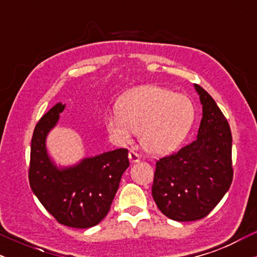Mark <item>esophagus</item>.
Returning a JSON list of instances; mask_svg holds the SVG:
<instances>
[{
    "instance_id": "34e87169",
    "label": "esophagus",
    "mask_w": 257,
    "mask_h": 257,
    "mask_svg": "<svg viewBox=\"0 0 257 257\" xmlns=\"http://www.w3.org/2000/svg\"><path fill=\"white\" fill-rule=\"evenodd\" d=\"M129 161H131V163L133 164L140 162V156H139V153H137L135 151L129 152Z\"/></svg>"
}]
</instances>
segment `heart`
<instances>
[{
    "label": "heart",
    "instance_id": "1",
    "mask_svg": "<svg viewBox=\"0 0 257 257\" xmlns=\"http://www.w3.org/2000/svg\"><path fill=\"white\" fill-rule=\"evenodd\" d=\"M194 118V107L187 95L161 87L132 91L119 104V112L105 117L106 131L120 145L140 133V143L152 155H166L187 137Z\"/></svg>",
    "mask_w": 257,
    "mask_h": 257
}]
</instances>
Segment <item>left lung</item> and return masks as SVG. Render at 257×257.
Segmentation results:
<instances>
[{
    "instance_id": "obj_1",
    "label": "left lung",
    "mask_w": 257,
    "mask_h": 257,
    "mask_svg": "<svg viewBox=\"0 0 257 257\" xmlns=\"http://www.w3.org/2000/svg\"><path fill=\"white\" fill-rule=\"evenodd\" d=\"M203 113L197 139L156 163L152 197L175 221L205 217L232 184V134L215 100L194 84Z\"/></svg>"
}]
</instances>
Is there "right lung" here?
Masks as SVG:
<instances>
[{"label":"right lung","mask_w":257,"mask_h":257,"mask_svg":"<svg viewBox=\"0 0 257 257\" xmlns=\"http://www.w3.org/2000/svg\"><path fill=\"white\" fill-rule=\"evenodd\" d=\"M65 104L58 102L40 119L31 140L29 181L49 214L59 223L89 228L107 215L129 167L128 150L118 149L85 157L70 167L57 166L47 151V137L58 124Z\"/></svg>","instance_id":"add662e5"}]
</instances>
